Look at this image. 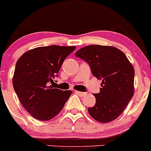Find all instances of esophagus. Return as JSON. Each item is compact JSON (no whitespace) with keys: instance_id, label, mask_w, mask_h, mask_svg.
Wrapping results in <instances>:
<instances>
[{"instance_id":"34e87169","label":"esophagus","mask_w":151,"mask_h":151,"mask_svg":"<svg viewBox=\"0 0 151 151\" xmlns=\"http://www.w3.org/2000/svg\"><path fill=\"white\" fill-rule=\"evenodd\" d=\"M76 93H77L78 95H80V96H84L86 94V93H85V92H81V91H75Z\"/></svg>"}]
</instances>
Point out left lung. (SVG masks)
Wrapping results in <instances>:
<instances>
[{"label":"left lung","instance_id":"1","mask_svg":"<svg viewBox=\"0 0 151 151\" xmlns=\"http://www.w3.org/2000/svg\"><path fill=\"white\" fill-rule=\"evenodd\" d=\"M102 80L100 91L93 93L96 103L88 108L96 121L107 123L119 117L134 96V68L125 54L114 46L91 45L75 53Z\"/></svg>","mask_w":151,"mask_h":151}]
</instances>
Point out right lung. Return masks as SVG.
<instances>
[{
    "mask_svg": "<svg viewBox=\"0 0 151 151\" xmlns=\"http://www.w3.org/2000/svg\"><path fill=\"white\" fill-rule=\"evenodd\" d=\"M75 46H41L23 54L17 61L13 87L23 108L36 119L47 121L59 114L71 91L49 86Z\"/></svg>",
    "mask_w": 151,
    "mask_h": 151,
    "instance_id": "1",
    "label": "right lung"
}]
</instances>
